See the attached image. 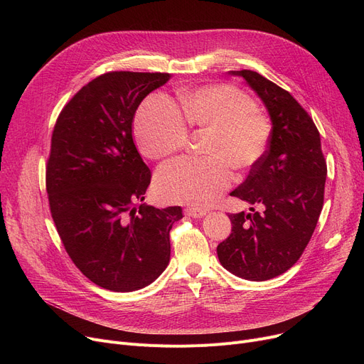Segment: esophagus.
<instances>
[{
  "instance_id": "obj_1",
  "label": "esophagus",
  "mask_w": 364,
  "mask_h": 364,
  "mask_svg": "<svg viewBox=\"0 0 364 364\" xmlns=\"http://www.w3.org/2000/svg\"><path fill=\"white\" fill-rule=\"evenodd\" d=\"M206 214L205 209H199V208H186V215L192 217V218H200Z\"/></svg>"
}]
</instances>
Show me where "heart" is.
<instances>
[{"instance_id":"obj_1","label":"heart","mask_w":364,"mask_h":364,"mask_svg":"<svg viewBox=\"0 0 364 364\" xmlns=\"http://www.w3.org/2000/svg\"><path fill=\"white\" fill-rule=\"evenodd\" d=\"M183 114L162 94L147 97L139 109L136 139L144 156L164 159L187 141V127L209 131L208 159H178L156 174V190L168 202L205 208L232 184V172L254 168L269 149L273 125L255 102L233 85H206L178 94Z\"/></svg>"}]
</instances>
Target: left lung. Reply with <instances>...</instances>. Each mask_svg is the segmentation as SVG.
<instances>
[{"instance_id": "1", "label": "left lung", "mask_w": 364, "mask_h": 364, "mask_svg": "<svg viewBox=\"0 0 364 364\" xmlns=\"http://www.w3.org/2000/svg\"><path fill=\"white\" fill-rule=\"evenodd\" d=\"M230 73L258 94L273 132L264 158L230 193L262 211L228 215L232 233L217 254L230 273L262 282L288 272L309 245L323 208L328 166L317 127L288 91L254 70Z\"/></svg>"}]
</instances>
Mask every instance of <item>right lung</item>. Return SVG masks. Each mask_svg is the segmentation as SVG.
<instances>
[{
  "label": "right lung",
  "mask_w": 364,
  "mask_h": 364,
  "mask_svg": "<svg viewBox=\"0 0 364 364\" xmlns=\"http://www.w3.org/2000/svg\"><path fill=\"white\" fill-rule=\"evenodd\" d=\"M169 73L107 72L88 82L55 121L46 169L53 221L81 273L100 288L131 292L166 269L180 206L146 203L150 169L132 140L137 107Z\"/></svg>",
  "instance_id": "obj_1"
}]
</instances>
